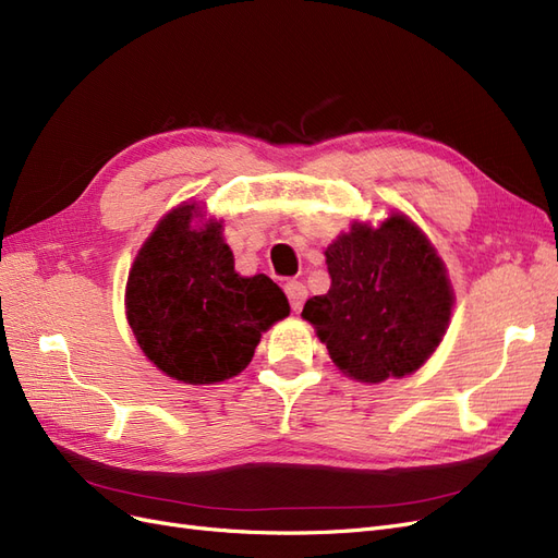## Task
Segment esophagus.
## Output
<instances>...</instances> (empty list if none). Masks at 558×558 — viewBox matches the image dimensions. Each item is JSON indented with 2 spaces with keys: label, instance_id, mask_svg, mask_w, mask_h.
Returning <instances> with one entry per match:
<instances>
[{
  "label": "esophagus",
  "instance_id": "obj_1",
  "mask_svg": "<svg viewBox=\"0 0 558 558\" xmlns=\"http://www.w3.org/2000/svg\"><path fill=\"white\" fill-rule=\"evenodd\" d=\"M283 291H286V295H289V302H291V310L293 312H300L302 310V305H305V300H307V289H305V283L302 281H289L283 286Z\"/></svg>",
  "mask_w": 558,
  "mask_h": 558
}]
</instances>
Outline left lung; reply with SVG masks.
Returning a JSON list of instances; mask_svg holds the SVG:
<instances>
[{
  "instance_id": "8db88e82",
  "label": "left lung",
  "mask_w": 558,
  "mask_h": 558,
  "mask_svg": "<svg viewBox=\"0 0 558 558\" xmlns=\"http://www.w3.org/2000/svg\"><path fill=\"white\" fill-rule=\"evenodd\" d=\"M330 289L307 300L335 365L359 381L404 377L440 344L451 316L445 265L404 216L379 228L353 223L326 248Z\"/></svg>"
}]
</instances>
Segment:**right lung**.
Segmentation results:
<instances>
[{
  "mask_svg": "<svg viewBox=\"0 0 558 558\" xmlns=\"http://www.w3.org/2000/svg\"><path fill=\"white\" fill-rule=\"evenodd\" d=\"M195 205L167 214L134 258L125 307L142 351L165 375L214 384L240 375L260 335L291 307L265 277H240L221 226H191Z\"/></svg>",
  "mask_w": 558,
  "mask_h": 558,
  "instance_id": "add662e5",
  "label": "right lung"
}]
</instances>
